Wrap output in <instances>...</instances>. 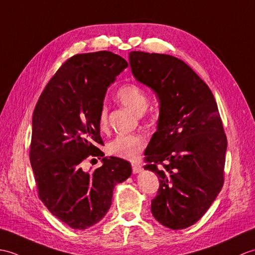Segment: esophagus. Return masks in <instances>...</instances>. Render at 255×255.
<instances>
[{"label": "esophagus", "mask_w": 255, "mask_h": 255, "mask_svg": "<svg viewBox=\"0 0 255 255\" xmlns=\"http://www.w3.org/2000/svg\"><path fill=\"white\" fill-rule=\"evenodd\" d=\"M132 171L133 173H138L139 171H142V166L138 162H132Z\"/></svg>", "instance_id": "obj_1"}]
</instances>
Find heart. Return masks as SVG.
Masks as SVG:
<instances>
[{"label": "heart", "instance_id": "heart-1", "mask_svg": "<svg viewBox=\"0 0 255 255\" xmlns=\"http://www.w3.org/2000/svg\"><path fill=\"white\" fill-rule=\"evenodd\" d=\"M117 98L120 103L137 115L143 113L148 107V96L145 90L134 84H126L118 89ZM98 126L101 131L108 128V111L103 107L99 111ZM146 146V138L143 134L129 133L120 134L113 138L108 145L109 154L124 159H136Z\"/></svg>", "mask_w": 255, "mask_h": 255}]
</instances>
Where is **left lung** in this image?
Listing matches in <instances>:
<instances>
[{
  "mask_svg": "<svg viewBox=\"0 0 255 255\" xmlns=\"http://www.w3.org/2000/svg\"><path fill=\"white\" fill-rule=\"evenodd\" d=\"M129 65L160 101L157 131L144 152V168L160 183L152 216L167 228H188L224 185L227 137L217 104L201 77L172 55L132 51Z\"/></svg>",
  "mask_w": 255,
  "mask_h": 255,
  "instance_id": "8db88e82",
  "label": "left lung"
}]
</instances>
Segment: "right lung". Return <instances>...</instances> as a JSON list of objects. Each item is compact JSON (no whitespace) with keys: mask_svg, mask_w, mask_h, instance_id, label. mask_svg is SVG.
Wrapping results in <instances>:
<instances>
[{"mask_svg":"<svg viewBox=\"0 0 255 255\" xmlns=\"http://www.w3.org/2000/svg\"><path fill=\"white\" fill-rule=\"evenodd\" d=\"M110 51L67 59L43 89L32 116L29 159L37 192L50 213L73 229L100 222L111 206L113 189L132 173L129 162L103 158V166L83 170L86 159L105 154L98 126L109 85L128 67Z\"/></svg>","mask_w":255,"mask_h":255,"instance_id":"add662e5","label":"right lung"}]
</instances>
